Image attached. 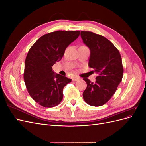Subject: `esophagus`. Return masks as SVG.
<instances>
[{
  "mask_svg": "<svg viewBox=\"0 0 146 146\" xmlns=\"http://www.w3.org/2000/svg\"><path fill=\"white\" fill-rule=\"evenodd\" d=\"M72 81H74V82H76V81H78V80H80V78L79 77H76V76H75V77H72Z\"/></svg>",
  "mask_w": 146,
  "mask_h": 146,
  "instance_id": "34e87169",
  "label": "esophagus"
}]
</instances>
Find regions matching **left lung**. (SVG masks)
<instances>
[{
  "mask_svg": "<svg viewBox=\"0 0 146 146\" xmlns=\"http://www.w3.org/2000/svg\"><path fill=\"white\" fill-rule=\"evenodd\" d=\"M84 44L90 48L88 66L98 74L96 82L83 78L87 87L83 93L86 102L94 107L103 105L115 93L123 77L122 58L117 48L102 35L81 31Z\"/></svg>",
  "mask_w": 146,
  "mask_h": 146,
  "instance_id": "obj_1",
  "label": "left lung"
}]
</instances>
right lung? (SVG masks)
Listing matches in <instances>:
<instances>
[{
  "label": "right lung",
  "mask_w": 146,
  "mask_h": 146,
  "mask_svg": "<svg viewBox=\"0 0 146 146\" xmlns=\"http://www.w3.org/2000/svg\"><path fill=\"white\" fill-rule=\"evenodd\" d=\"M79 35L78 30L48 33L30 48L25 61L24 82L30 96L42 107H55L62 100L63 88L72 80L55 74L52 66L61 60L66 48Z\"/></svg>",
  "instance_id": "right-lung-1"
}]
</instances>
